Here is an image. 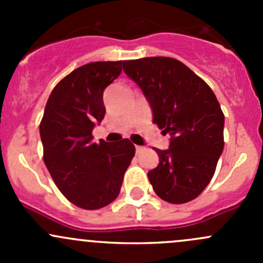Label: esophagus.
I'll return each instance as SVG.
<instances>
[{
	"mask_svg": "<svg viewBox=\"0 0 263 263\" xmlns=\"http://www.w3.org/2000/svg\"><path fill=\"white\" fill-rule=\"evenodd\" d=\"M142 150H144V147H142V146H136V153H137V154L141 153Z\"/></svg>",
	"mask_w": 263,
	"mask_h": 263,
	"instance_id": "esophagus-1",
	"label": "esophagus"
}]
</instances>
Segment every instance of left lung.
Returning <instances> with one entry per match:
<instances>
[{"label":"left lung","mask_w":263,"mask_h":263,"mask_svg":"<svg viewBox=\"0 0 263 263\" xmlns=\"http://www.w3.org/2000/svg\"><path fill=\"white\" fill-rule=\"evenodd\" d=\"M123 71L142 90L153 122L168 134L147 173L156 195L171 203L197 197L213 178L224 148V115L208 84L179 61L147 57L124 61Z\"/></svg>","instance_id":"left-lung-1"}]
</instances>
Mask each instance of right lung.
<instances>
[{"label": "right lung", "instance_id": "1", "mask_svg": "<svg viewBox=\"0 0 263 263\" xmlns=\"http://www.w3.org/2000/svg\"><path fill=\"white\" fill-rule=\"evenodd\" d=\"M122 65L92 62L73 70L50 92L39 127L53 181L68 201L85 210L116 200L135 155L129 140L97 144L91 136L105 115L103 92L118 78Z\"/></svg>", "mask_w": 263, "mask_h": 263}]
</instances>
